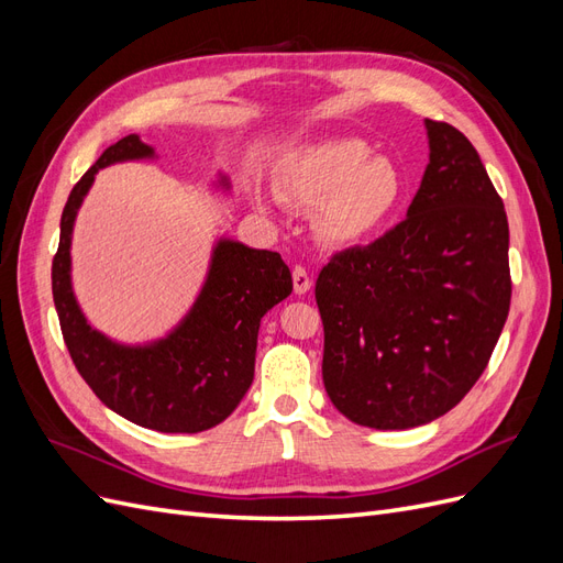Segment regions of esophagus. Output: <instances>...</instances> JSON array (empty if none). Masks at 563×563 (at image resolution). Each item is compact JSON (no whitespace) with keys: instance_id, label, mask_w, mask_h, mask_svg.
Listing matches in <instances>:
<instances>
[{"instance_id":"1","label":"esophagus","mask_w":563,"mask_h":563,"mask_svg":"<svg viewBox=\"0 0 563 563\" xmlns=\"http://www.w3.org/2000/svg\"><path fill=\"white\" fill-rule=\"evenodd\" d=\"M294 288H296L298 296H305L312 288V279L308 275V269H305L302 265L294 267Z\"/></svg>"}]
</instances>
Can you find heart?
I'll use <instances>...</instances> for the list:
<instances>
[{
    "label": "heart",
    "instance_id": "b5f03b06",
    "mask_svg": "<svg viewBox=\"0 0 563 563\" xmlns=\"http://www.w3.org/2000/svg\"><path fill=\"white\" fill-rule=\"evenodd\" d=\"M282 192L302 207L317 203V230L331 244H356L383 230L406 197L401 168L373 155L362 139L302 145L279 166Z\"/></svg>",
    "mask_w": 563,
    "mask_h": 563
}]
</instances>
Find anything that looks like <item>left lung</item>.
<instances>
[{"instance_id": "1", "label": "left lung", "mask_w": 563, "mask_h": 563, "mask_svg": "<svg viewBox=\"0 0 563 563\" xmlns=\"http://www.w3.org/2000/svg\"><path fill=\"white\" fill-rule=\"evenodd\" d=\"M430 164L406 218L335 253L314 296L333 406L373 430L449 413L484 373L512 298L509 228L479 152L424 119Z\"/></svg>"}]
</instances>
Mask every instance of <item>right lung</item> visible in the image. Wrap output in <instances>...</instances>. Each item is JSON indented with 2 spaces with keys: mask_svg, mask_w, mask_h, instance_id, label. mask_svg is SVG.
<instances>
[{
  "mask_svg": "<svg viewBox=\"0 0 563 563\" xmlns=\"http://www.w3.org/2000/svg\"><path fill=\"white\" fill-rule=\"evenodd\" d=\"M139 135L110 145L73 187L60 218L51 288L77 371L93 395L122 418L166 434H195L223 422L249 391L261 319L294 291L291 269L275 251L220 236L207 279L174 331L145 345H124L93 329L73 291V230L100 168L155 159ZM218 187L230 190L228 176Z\"/></svg>",
  "mask_w": 563,
  "mask_h": 563,
  "instance_id": "right-lung-1",
  "label": "right lung"
}]
</instances>
